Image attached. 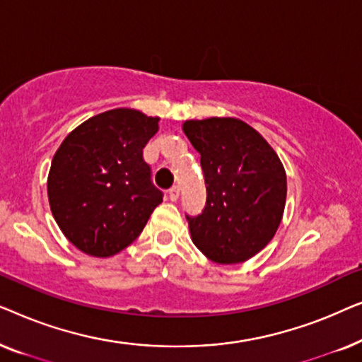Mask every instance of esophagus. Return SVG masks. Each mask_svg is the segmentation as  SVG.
Wrapping results in <instances>:
<instances>
[{
  "label": "esophagus",
  "instance_id": "esophagus-1",
  "mask_svg": "<svg viewBox=\"0 0 362 362\" xmlns=\"http://www.w3.org/2000/svg\"><path fill=\"white\" fill-rule=\"evenodd\" d=\"M168 196H170L171 201H177V197H180V187L177 186H173L170 191H168Z\"/></svg>",
  "mask_w": 362,
  "mask_h": 362
}]
</instances>
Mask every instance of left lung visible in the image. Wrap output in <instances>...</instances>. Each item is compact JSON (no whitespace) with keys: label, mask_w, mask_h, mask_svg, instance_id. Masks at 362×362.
Returning <instances> with one entry per match:
<instances>
[{"label":"left lung","mask_w":362,"mask_h":362,"mask_svg":"<svg viewBox=\"0 0 362 362\" xmlns=\"http://www.w3.org/2000/svg\"><path fill=\"white\" fill-rule=\"evenodd\" d=\"M182 130L201 155L206 206L186 216L194 245L216 264H240L279 229L286 175L265 138L237 118L187 120Z\"/></svg>","instance_id":"1"}]
</instances>
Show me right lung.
<instances>
[{"instance_id":"right-lung-1","label":"right lung","mask_w":362,"mask_h":362,"mask_svg":"<svg viewBox=\"0 0 362 362\" xmlns=\"http://www.w3.org/2000/svg\"><path fill=\"white\" fill-rule=\"evenodd\" d=\"M158 117L115 108L69 133L52 158L47 196L64 235L93 257H110L141 234L163 202L143 148Z\"/></svg>"}]
</instances>
